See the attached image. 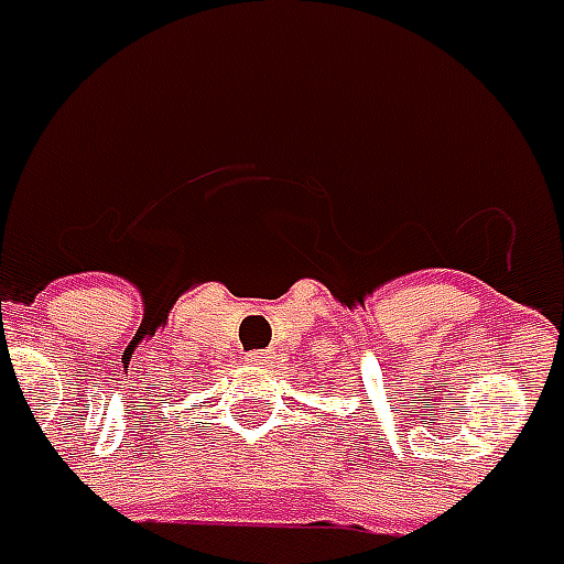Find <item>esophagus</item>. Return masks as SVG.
I'll return each instance as SVG.
<instances>
[{"label": "esophagus", "instance_id": "1", "mask_svg": "<svg viewBox=\"0 0 564 564\" xmlns=\"http://www.w3.org/2000/svg\"><path fill=\"white\" fill-rule=\"evenodd\" d=\"M261 355H264V352H250V355H247V360H261Z\"/></svg>", "mask_w": 564, "mask_h": 564}]
</instances>
